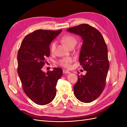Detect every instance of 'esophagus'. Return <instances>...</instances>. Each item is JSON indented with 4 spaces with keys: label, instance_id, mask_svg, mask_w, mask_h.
Instances as JSON below:
<instances>
[{
    "label": "esophagus",
    "instance_id": "esophagus-1",
    "mask_svg": "<svg viewBox=\"0 0 127 127\" xmlns=\"http://www.w3.org/2000/svg\"><path fill=\"white\" fill-rule=\"evenodd\" d=\"M63 74H69V73H70V72H69L68 71H67V70L64 69L63 71Z\"/></svg>",
    "mask_w": 127,
    "mask_h": 127
}]
</instances>
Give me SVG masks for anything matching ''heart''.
Instances as JSON below:
<instances>
[{
	"instance_id": "1",
	"label": "heart",
	"mask_w": 127,
	"mask_h": 127,
	"mask_svg": "<svg viewBox=\"0 0 127 127\" xmlns=\"http://www.w3.org/2000/svg\"><path fill=\"white\" fill-rule=\"evenodd\" d=\"M61 41L68 48H71L72 46H75L77 43L76 37L71 34H66L63 36L61 38ZM56 48L55 42H52L50 45V50L53 52ZM73 59L71 56H67L59 60L57 63L61 66L68 68L70 67L71 64L72 63Z\"/></svg>"
}]
</instances>
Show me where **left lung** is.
I'll use <instances>...</instances> for the list:
<instances>
[{
  "mask_svg": "<svg viewBox=\"0 0 127 127\" xmlns=\"http://www.w3.org/2000/svg\"><path fill=\"white\" fill-rule=\"evenodd\" d=\"M67 31L82 37L79 61L87 71L85 75L78 76L74 86V95L79 101L91 102L101 95L106 85L109 68L107 45L100 32L88 24L70 28Z\"/></svg>",
  "mask_w": 127,
  "mask_h": 127,
  "instance_id": "left-lung-1",
  "label": "left lung"
}]
</instances>
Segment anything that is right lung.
<instances>
[{
	"label": "right lung",
	"mask_w": 127,
	"mask_h": 127,
	"mask_svg": "<svg viewBox=\"0 0 127 127\" xmlns=\"http://www.w3.org/2000/svg\"><path fill=\"white\" fill-rule=\"evenodd\" d=\"M62 30H35L25 37L18 51L17 71L23 90L37 105L49 104L56 95V85L62 69L54 68L44 73L42 68L45 58L50 54L51 42Z\"/></svg>",
	"instance_id": "right-lung-1"
}]
</instances>
